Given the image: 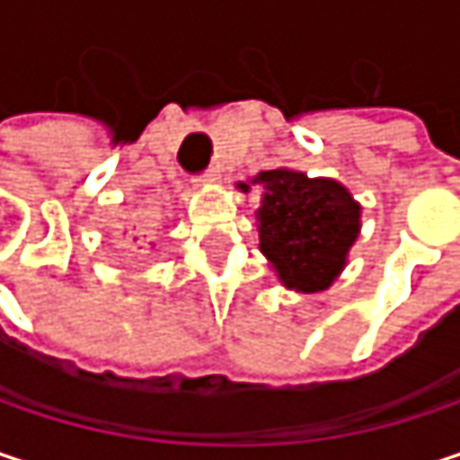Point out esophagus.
Returning a JSON list of instances; mask_svg holds the SVG:
<instances>
[{"mask_svg":"<svg viewBox=\"0 0 460 460\" xmlns=\"http://www.w3.org/2000/svg\"><path fill=\"white\" fill-rule=\"evenodd\" d=\"M218 181H221V172H218L216 167H213V170H208L205 175H199V178H197V183H202V186H216Z\"/></svg>","mask_w":460,"mask_h":460,"instance_id":"34e87169","label":"esophagus"}]
</instances>
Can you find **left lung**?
Instances as JSON below:
<instances>
[{"label": "left lung", "instance_id": "1", "mask_svg": "<svg viewBox=\"0 0 460 460\" xmlns=\"http://www.w3.org/2000/svg\"><path fill=\"white\" fill-rule=\"evenodd\" d=\"M250 183L263 189L255 210L258 247L277 279L304 296L327 290L349 263L362 205L335 178H309L290 167L263 170ZM250 183L236 186L250 191Z\"/></svg>", "mask_w": 460, "mask_h": 460}]
</instances>
